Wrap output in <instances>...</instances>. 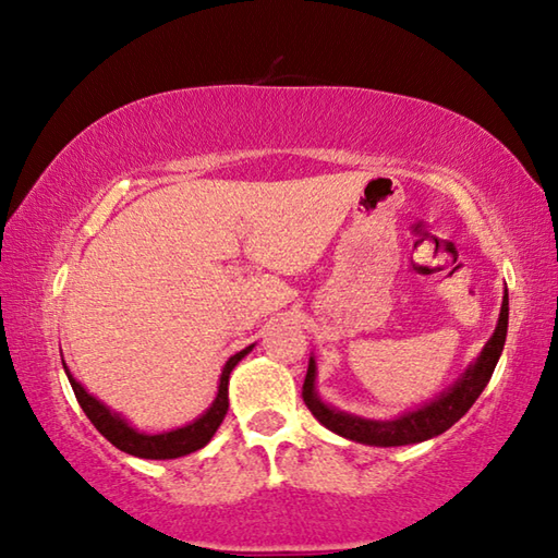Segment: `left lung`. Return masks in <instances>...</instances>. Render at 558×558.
I'll return each instance as SVG.
<instances>
[{
	"mask_svg": "<svg viewBox=\"0 0 558 558\" xmlns=\"http://www.w3.org/2000/svg\"><path fill=\"white\" fill-rule=\"evenodd\" d=\"M507 323H509V298L505 290L502 310H499L495 332L489 337V342L485 344V349L480 352L475 362L468 366L465 374H462L448 391H442L438 399L421 405V409L403 413L399 418L372 421V418H362V415H352L327 405L323 399H319L315 389L317 364L313 356H310L307 376H305V384H302V401L307 403V409L313 411L315 418L323 423L325 428H329L342 438L364 442V446L391 448V446H411V442H423L428 438H436L470 411V405L477 401V396L483 393L487 381L493 379L499 354H502L505 349Z\"/></svg>",
	"mask_w": 558,
	"mask_h": 558,
	"instance_id": "obj_1",
	"label": "left lung"
}]
</instances>
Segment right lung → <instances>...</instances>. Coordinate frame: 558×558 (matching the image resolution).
I'll return each instance as SVG.
<instances>
[{"instance_id": "right-lung-1", "label": "right lung", "mask_w": 558, "mask_h": 558, "mask_svg": "<svg viewBox=\"0 0 558 558\" xmlns=\"http://www.w3.org/2000/svg\"><path fill=\"white\" fill-rule=\"evenodd\" d=\"M251 349H253V344L241 349L239 354H233L229 362H226L221 379H219V393H216L214 403L199 415V418L189 423V426L167 430V433H155V436L132 428L120 413L110 411L108 405H102L96 399V396H90L86 389H83V386L73 379L71 372L65 369V364H63V369H65V376H69L71 389L75 393V399H78L83 413L88 415L93 426H96L102 436L112 442V446L122 452H128V456H135V458L172 460V458H182V456H189V452L204 448L206 442L214 438L216 428L221 426L223 415H226V411H229V376L233 372V366L239 364L241 359L251 352Z\"/></svg>"}]
</instances>
